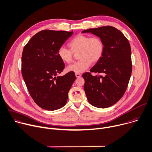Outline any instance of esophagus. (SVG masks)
Returning <instances> with one entry per match:
<instances>
[{"instance_id":"esophagus-1","label":"esophagus","mask_w":152,"mask_h":152,"mask_svg":"<svg viewBox=\"0 0 152 152\" xmlns=\"http://www.w3.org/2000/svg\"><path fill=\"white\" fill-rule=\"evenodd\" d=\"M81 76V75L80 74H75V77H77V78H79V77H80Z\"/></svg>"}]
</instances>
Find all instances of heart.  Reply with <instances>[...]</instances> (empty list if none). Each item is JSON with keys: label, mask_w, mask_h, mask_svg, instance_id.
Returning a JSON list of instances; mask_svg holds the SVG:
<instances>
[{"label": "heart", "mask_w": 152, "mask_h": 152, "mask_svg": "<svg viewBox=\"0 0 152 152\" xmlns=\"http://www.w3.org/2000/svg\"><path fill=\"white\" fill-rule=\"evenodd\" d=\"M68 49L60 47L57 51L59 58L64 63L69 64L72 60L73 53L79 51L78 61L67 67L69 72L80 74L84 72L92 63H96L102 58L105 49L104 41L97 37L78 35L72 38L68 44Z\"/></svg>", "instance_id": "b5f03b06"}]
</instances>
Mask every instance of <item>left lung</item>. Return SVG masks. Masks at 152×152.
<instances>
[{
  "label": "left lung",
  "mask_w": 152,
  "mask_h": 152,
  "mask_svg": "<svg viewBox=\"0 0 152 152\" xmlns=\"http://www.w3.org/2000/svg\"><path fill=\"white\" fill-rule=\"evenodd\" d=\"M81 33L99 37L105 45L102 58L90 70L104 76H93L90 72L82 75L87 100L97 108L111 107L124 96L130 80L132 62L129 42L120 30L109 26L88 28Z\"/></svg>",
  "instance_id": "8db88e82"
}]
</instances>
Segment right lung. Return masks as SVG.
Wrapping results in <instances>:
<instances>
[{
  "mask_svg": "<svg viewBox=\"0 0 152 152\" xmlns=\"http://www.w3.org/2000/svg\"><path fill=\"white\" fill-rule=\"evenodd\" d=\"M73 33L44 30L35 34L24 47L22 76L30 96L43 109L54 111L67 102L75 75L69 72L64 76H57L65 68L57 51Z\"/></svg>",
  "mask_w": 152,
  "mask_h": 152,
  "instance_id": "right-lung-1",
  "label": "right lung"
}]
</instances>
